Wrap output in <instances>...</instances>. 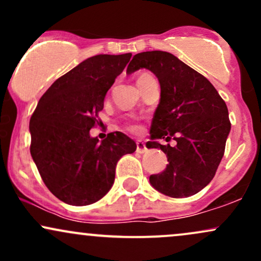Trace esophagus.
<instances>
[{"instance_id":"34e87169","label":"esophagus","mask_w":261,"mask_h":261,"mask_svg":"<svg viewBox=\"0 0 261 261\" xmlns=\"http://www.w3.org/2000/svg\"><path fill=\"white\" fill-rule=\"evenodd\" d=\"M136 146H137L136 151L139 152V153H145V152L147 151V148H146V145H145V142H143V141H141V140L136 141Z\"/></svg>"}]
</instances>
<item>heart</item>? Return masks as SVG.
Returning a JSON list of instances; mask_svg holds the SVG:
<instances>
[{
  "label": "heart",
  "instance_id": "1",
  "mask_svg": "<svg viewBox=\"0 0 261 261\" xmlns=\"http://www.w3.org/2000/svg\"><path fill=\"white\" fill-rule=\"evenodd\" d=\"M145 76H148V74H141V76H140L139 79H137V80L142 79V77H145ZM130 130H137V126H136V125H131V126H130Z\"/></svg>",
  "mask_w": 261,
  "mask_h": 261
}]
</instances>
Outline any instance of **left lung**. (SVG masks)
<instances>
[{
	"label": "left lung",
	"mask_w": 261,
	"mask_h": 261,
	"mask_svg": "<svg viewBox=\"0 0 261 261\" xmlns=\"http://www.w3.org/2000/svg\"><path fill=\"white\" fill-rule=\"evenodd\" d=\"M140 68L154 73L161 86L146 147L161 148L169 162L161 174L149 176V182L170 197L195 195L212 180L223 157L230 131L226 103L206 77L173 54H136L126 73ZM160 138L177 143L161 145Z\"/></svg>",
	"instance_id": "8db88e82"
}]
</instances>
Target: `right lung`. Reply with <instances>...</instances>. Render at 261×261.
<instances>
[{
	"instance_id": "obj_1",
	"label": "right lung",
	"mask_w": 261,
	"mask_h": 261,
	"mask_svg": "<svg viewBox=\"0 0 261 261\" xmlns=\"http://www.w3.org/2000/svg\"><path fill=\"white\" fill-rule=\"evenodd\" d=\"M131 54L95 55L53 83L33 113L31 154L47 189L65 203L91 205L110 190L115 167L136 143L120 131L99 141L89 130Z\"/></svg>"
}]
</instances>
